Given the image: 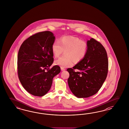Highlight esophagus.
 I'll list each match as a JSON object with an SVG mask.
<instances>
[{
    "instance_id": "esophagus-1",
    "label": "esophagus",
    "mask_w": 129,
    "mask_h": 129,
    "mask_svg": "<svg viewBox=\"0 0 129 129\" xmlns=\"http://www.w3.org/2000/svg\"><path fill=\"white\" fill-rule=\"evenodd\" d=\"M60 69H61V70H62V71L65 70V69L64 68H63V67H60Z\"/></svg>"
}]
</instances>
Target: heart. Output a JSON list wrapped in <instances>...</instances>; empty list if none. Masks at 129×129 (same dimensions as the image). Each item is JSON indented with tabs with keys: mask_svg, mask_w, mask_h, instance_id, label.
<instances>
[{
	"mask_svg": "<svg viewBox=\"0 0 129 129\" xmlns=\"http://www.w3.org/2000/svg\"><path fill=\"white\" fill-rule=\"evenodd\" d=\"M51 50L55 58L59 57L64 51L65 55L55 60V65L63 68L72 66L83 60L88 50L86 42L74 36H63L55 41L51 46Z\"/></svg>",
	"mask_w": 129,
	"mask_h": 129,
	"instance_id": "1",
	"label": "heart"
}]
</instances>
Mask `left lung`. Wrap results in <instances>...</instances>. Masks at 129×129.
<instances>
[{
  "instance_id": "8db88e82",
  "label": "left lung",
  "mask_w": 129,
  "mask_h": 129,
  "mask_svg": "<svg viewBox=\"0 0 129 129\" xmlns=\"http://www.w3.org/2000/svg\"><path fill=\"white\" fill-rule=\"evenodd\" d=\"M88 50L81 62L67 70L68 79L72 93L78 98H88L97 93L105 82L108 70V60L106 49L94 38L87 41ZM75 69L78 71L75 72Z\"/></svg>"
}]
</instances>
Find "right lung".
Returning a JSON list of instances; mask_svg holds the SVG:
<instances>
[{"mask_svg": "<svg viewBox=\"0 0 129 129\" xmlns=\"http://www.w3.org/2000/svg\"><path fill=\"white\" fill-rule=\"evenodd\" d=\"M55 36L51 31L39 32L26 39L17 56V74L20 81L28 93L42 96L51 88L53 78L60 72L53 62L51 46Z\"/></svg>", "mask_w": 129, "mask_h": 129, "instance_id": "add662e5", "label": "right lung"}]
</instances>
